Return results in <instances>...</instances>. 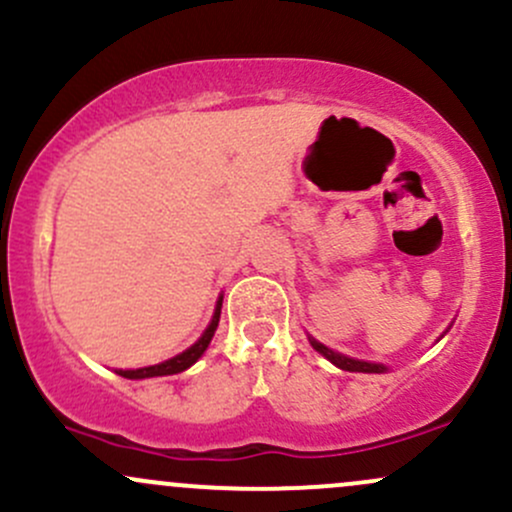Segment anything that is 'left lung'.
I'll list each match as a JSON object with an SVG mask.
<instances>
[{
    "label": "left lung",
    "mask_w": 512,
    "mask_h": 512,
    "mask_svg": "<svg viewBox=\"0 0 512 512\" xmlns=\"http://www.w3.org/2000/svg\"><path fill=\"white\" fill-rule=\"evenodd\" d=\"M310 344L315 346L317 351H320L324 359H329L334 366L342 368V371H359V373H383V371H386V366H381V364H368V361L349 359V356L337 354V351L327 349V346L320 344V342H315V339H310Z\"/></svg>",
    "instance_id": "8db88e82"
}]
</instances>
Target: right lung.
I'll list each match as a JSON object with an SVG mask.
<instances>
[{"label": "right lung", "mask_w": 512, "mask_h": 512, "mask_svg": "<svg viewBox=\"0 0 512 512\" xmlns=\"http://www.w3.org/2000/svg\"><path fill=\"white\" fill-rule=\"evenodd\" d=\"M219 312H222V298H219V302H217V310H214V315H212V322H210V327L205 329V334H202L200 339H197L195 344L190 346V349H185L183 354H178V356H173V359H168V361H163V364H156V366H146V368H134V371H122V368H119V376H124V378H131V381H139V378H153V376H173V373H180V371H185V368H190L192 364H195L197 359H200L202 354H205V349L207 346H210V342H212V337H214V329H217V324H219Z\"/></svg>", "instance_id": "1"}]
</instances>
